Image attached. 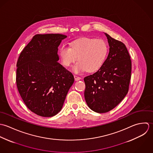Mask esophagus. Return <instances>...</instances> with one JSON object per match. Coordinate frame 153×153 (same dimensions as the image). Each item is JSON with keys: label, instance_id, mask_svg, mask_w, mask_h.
<instances>
[{"label": "esophagus", "instance_id": "esophagus-1", "mask_svg": "<svg viewBox=\"0 0 153 153\" xmlns=\"http://www.w3.org/2000/svg\"><path fill=\"white\" fill-rule=\"evenodd\" d=\"M74 79H75L76 81H78V80H79L81 79V77H80L77 76H76V75L74 76Z\"/></svg>", "mask_w": 153, "mask_h": 153}]
</instances>
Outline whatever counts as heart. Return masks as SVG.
Wrapping results in <instances>:
<instances>
[{
  "mask_svg": "<svg viewBox=\"0 0 153 153\" xmlns=\"http://www.w3.org/2000/svg\"><path fill=\"white\" fill-rule=\"evenodd\" d=\"M108 53V46L103 39L82 38L71 42L70 46L63 45L59 51L62 64L68 67L76 61L73 67L76 73L85 71L93 73L104 64Z\"/></svg>",
  "mask_w": 153,
  "mask_h": 153,
  "instance_id": "obj_1",
  "label": "heart"
}]
</instances>
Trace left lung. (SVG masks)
<instances>
[{"mask_svg": "<svg viewBox=\"0 0 153 153\" xmlns=\"http://www.w3.org/2000/svg\"><path fill=\"white\" fill-rule=\"evenodd\" d=\"M104 33L109 46L108 57L97 71L84 78L86 103L97 113L108 112L122 101L131 75V60L125 45Z\"/></svg>", "mask_w": 153, "mask_h": 153, "instance_id": "left-lung-1", "label": "left lung"}]
</instances>
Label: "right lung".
Masks as SVG:
<instances>
[{"label":"right lung","instance_id":"add662e5","mask_svg":"<svg viewBox=\"0 0 153 153\" xmlns=\"http://www.w3.org/2000/svg\"><path fill=\"white\" fill-rule=\"evenodd\" d=\"M66 35H35L21 52L16 67V85L27 108L43 117L57 115L74 83L71 73L58 61V47Z\"/></svg>","mask_w":153,"mask_h":153}]
</instances>
